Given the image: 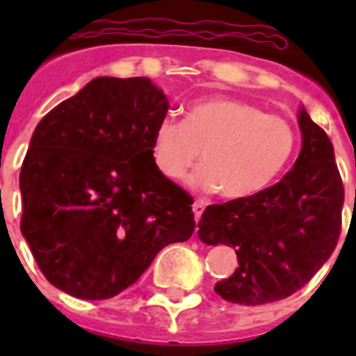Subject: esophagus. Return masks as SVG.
Wrapping results in <instances>:
<instances>
[{
    "instance_id": "34e87169",
    "label": "esophagus",
    "mask_w": 356,
    "mask_h": 356,
    "mask_svg": "<svg viewBox=\"0 0 356 356\" xmlns=\"http://www.w3.org/2000/svg\"><path fill=\"white\" fill-rule=\"evenodd\" d=\"M205 207H207V203H203V201H196V203L193 205L194 219H196V221H200V219H201V213H203Z\"/></svg>"
}]
</instances>
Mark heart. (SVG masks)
Wrapping results in <instances>:
<instances>
[{
  "label": "heart",
  "mask_w": 356,
  "mask_h": 356,
  "mask_svg": "<svg viewBox=\"0 0 356 356\" xmlns=\"http://www.w3.org/2000/svg\"><path fill=\"white\" fill-rule=\"evenodd\" d=\"M296 134L289 121L248 102L212 96L191 103L184 121L163 118L151 135L149 155L168 180H181L201 149L205 165L191 176V185L225 200L257 196L291 162Z\"/></svg>",
  "instance_id": "obj_1"
}]
</instances>
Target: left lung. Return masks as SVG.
Returning a JSON list of instances; mask_svg holds the SVG:
<instances>
[{
	"mask_svg": "<svg viewBox=\"0 0 356 356\" xmlns=\"http://www.w3.org/2000/svg\"><path fill=\"white\" fill-rule=\"evenodd\" d=\"M301 151L294 168L257 196L207 207L197 237L234 248L238 267L213 291L237 305H266L308 284L341 235L344 187L333 146L300 108Z\"/></svg>",
	"mask_w": 356,
	"mask_h": 356,
	"instance_id": "1",
	"label": "left lung"
}]
</instances>
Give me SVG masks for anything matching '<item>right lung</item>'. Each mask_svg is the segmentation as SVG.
<instances>
[{
	"label": "right lung",
	"mask_w": 356,
	"mask_h": 356,
	"mask_svg": "<svg viewBox=\"0 0 356 356\" xmlns=\"http://www.w3.org/2000/svg\"><path fill=\"white\" fill-rule=\"evenodd\" d=\"M168 110L149 78L97 76L37 124L19 175L21 232L56 289L108 300L191 238L193 197L149 155Z\"/></svg>",
	"instance_id": "obj_1"
}]
</instances>
